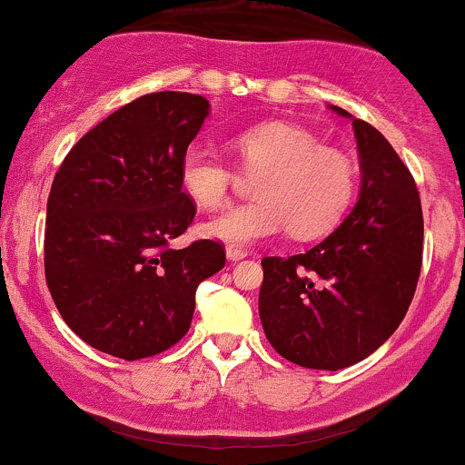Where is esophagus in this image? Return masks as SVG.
<instances>
[{
	"label": "esophagus",
	"mask_w": 465,
	"mask_h": 465,
	"mask_svg": "<svg viewBox=\"0 0 465 465\" xmlns=\"http://www.w3.org/2000/svg\"><path fill=\"white\" fill-rule=\"evenodd\" d=\"M246 251H242V248H234V246H228L226 248V257L231 259V262H239V259L246 257Z\"/></svg>",
	"instance_id": "esophagus-1"
}]
</instances>
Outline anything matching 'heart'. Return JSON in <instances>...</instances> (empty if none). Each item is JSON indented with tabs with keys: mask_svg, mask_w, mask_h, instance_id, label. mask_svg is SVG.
Listing matches in <instances>:
<instances>
[{
	"mask_svg": "<svg viewBox=\"0 0 465 465\" xmlns=\"http://www.w3.org/2000/svg\"><path fill=\"white\" fill-rule=\"evenodd\" d=\"M239 168L257 174L252 202L239 203L203 223V234L231 246H251L283 228L312 239L341 222L351 208L357 174L346 154L323 148L312 133L283 122L246 128L232 137ZM179 182L197 206L219 208L232 191L234 171L217 153L186 148Z\"/></svg>",
	"mask_w": 465,
	"mask_h": 465,
	"instance_id": "1",
	"label": "heart"
}]
</instances>
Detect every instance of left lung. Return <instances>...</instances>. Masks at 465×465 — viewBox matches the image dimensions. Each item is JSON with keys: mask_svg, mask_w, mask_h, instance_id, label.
I'll return each instance as SVG.
<instances>
[{"mask_svg": "<svg viewBox=\"0 0 465 465\" xmlns=\"http://www.w3.org/2000/svg\"><path fill=\"white\" fill-rule=\"evenodd\" d=\"M352 128L363 174L357 206L308 252L262 259L263 332L283 359L314 371H339L377 351L406 317L421 272L414 177L377 128L363 119Z\"/></svg>", "mask_w": 465, "mask_h": 465, "instance_id": "8db88e82", "label": "left lung"}]
</instances>
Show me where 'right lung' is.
<instances>
[{"label": "right lung", "instance_id": "add662e5", "mask_svg": "<svg viewBox=\"0 0 465 465\" xmlns=\"http://www.w3.org/2000/svg\"><path fill=\"white\" fill-rule=\"evenodd\" d=\"M208 108L202 94H142L84 134L54 174L46 283L97 351L126 361L168 351L191 328L197 286L226 263L213 239L171 246L197 214L179 162Z\"/></svg>", "mask_w": 465, "mask_h": 465}]
</instances>
